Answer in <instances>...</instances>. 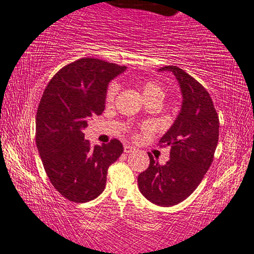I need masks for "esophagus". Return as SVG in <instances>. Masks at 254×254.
Segmentation results:
<instances>
[{
	"label": "esophagus",
	"instance_id": "1",
	"mask_svg": "<svg viewBox=\"0 0 254 254\" xmlns=\"http://www.w3.org/2000/svg\"><path fill=\"white\" fill-rule=\"evenodd\" d=\"M134 150H135L134 147H132V146H129V145H126V146L124 147V152H125V153H126V154L130 153V152H132Z\"/></svg>",
	"mask_w": 254,
	"mask_h": 254
}]
</instances>
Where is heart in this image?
Listing matches in <instances>:
<instances>
[{
  "label": "heart",
  "instance_id": "heart-1",
  "mask_svg": "<svg viewBox=\"0 0 254 254\" xmlns=\"http://www.w3.org/2000/svg\"><path fill=\"white\" fill-rule=\"evenodd\" d=\"M118 89L119 85L118 83H116V81L109 85V87L107 89V94H105V100H107L108 103L114 102L117 94H118ZM142 91L145 100L158 99L159 101H162L163 97H165V91H163V88L160 86L159 84L153 83V81H147V83L144 84Z\"/></svg>",
  "mask_w": 254,
  "mask_h": 254
}]
</instances>
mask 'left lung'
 Here are the masks:
<instances>
[{
  "label": "left lung",
  "instance_id": "1",
  "mask_svg": "<svg viewBox=\"0 0 254 254\" xmlns=\"http://www.w3.org/2000/svg\"><path fill=\"white\" fill-rule=\"evenodd\" d=\"M169 71L178 81L182 108L174 124L159 140L170 146L169 161L159 165L150 157V166L139 174L138 189L152 203L171 206L192 194L211 166L219 137V118L206 89L176 65Z\"/></svg>",
  "mask_w": 254,
  "mask_h": 254
}]
</instances>
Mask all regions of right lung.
<instances>
[{"label":"right lung","instance_id":"add662e5","mask_svg":"<svg viewBox=\"0 0 254 254\" xmlns=\"http://www.w3.org/2000/svg\"><path fill=\"white\" fill-rule=\"evenodd\" d=\"M127 68L83 58L59 70L45 88L36 114V145L58 192L85 203L103 192L108 168L119 159L118 139L92 146L85 139L88 120L105 108L109 83Z\"/></svg>","mask_w":254,"mask_h":254}]
</instances>
